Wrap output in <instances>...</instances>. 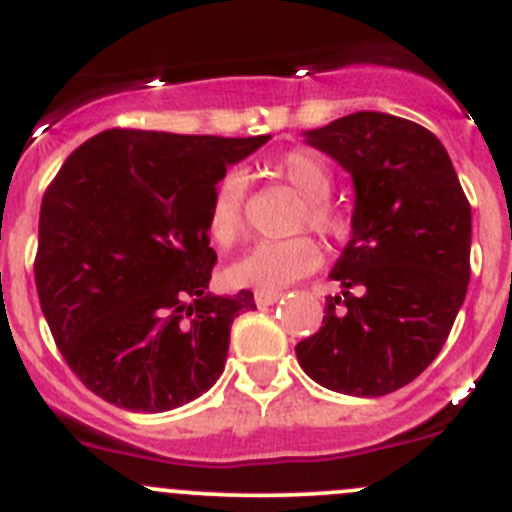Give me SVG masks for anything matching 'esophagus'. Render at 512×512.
Segmentation results:
<instances>
[{
  "label": "esophagus",
  "mask_w": 512,
  "mask_h": 512,
  "mask_svg": "<svg viewBox=\"0 0 512 512\" xmlns=\"http://www.w3.org/2000/svg\"><path fill=\"white\" fill-rule=\"evenodd\" d=\"M253 299H256V304L259 306H271L281 299V294L279 291H256V294H253Z\"/></svg>",
  "instance_id": "obj_1"
}]
</instances>
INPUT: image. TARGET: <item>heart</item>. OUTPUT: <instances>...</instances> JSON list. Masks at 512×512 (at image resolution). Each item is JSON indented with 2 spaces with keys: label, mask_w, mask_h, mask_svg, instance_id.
Listing matches in <instances>:
<instances>
[{
  "label": "heart",
  "mask_w": 512,
  "mask_h": 512,
  "mask_svg": "<svg viewBox=\"0 0 512 512\" xmlns=\"http://www.w3.org/2000/svg\"><path fill=\"white\" fill-rule=\"evenodd\" d=\"M269 170L276 180H281L301 198L296 231L309 228L324 241L344 238L349 221L342 208L329 201L334 175L324 158L311 150H289L276 158ZM243 203H246V178L231 170L213 186L206 211L208 236L216 246L231 248L243 236ZM319 261V246L311 238L296 236L289 241L259 243L243 259L228 266L226 276L233 286L243 289L281 291L309 276Z\"/></svg>",
  "instance_id": "1"
}]
</instances>
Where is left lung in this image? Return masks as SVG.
<instances>
[{
	"label": "left lung",
	"mask_w": 512,
	"mask_h": 512,
	"mask_svg": "<svg viewBox=\"0 0 512 512\" xmlns=\"http://www.w3.org/2000/svg\"><path fill=\"white\" fill-rule=\"evenodd\" d=\"M354 183L352 238L332 269L314 337L296 344L321 387L382 397L420 377L440 354L470 281L472 213L445 145L387 113L344 115L306 130Z\"/></svg>",
	"instance_id": "obj_1"
}]
</instances>
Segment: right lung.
Segmentation results:
<instances>
[{
	"label": "right lung",
	"instance_id": "add662e5",
	"mask_svg": "<svg viewBox=\"0 0 512 512\" xmlns=\"http://www.w3.org/2000/svg\"><path fill=\"white\" fill-rule=\"evenodd\" d=\"M256 138L105 130L82 143L40 208L34 281L57 349L90 392L168 412L216 384L251 291H208L211 191Z\"/></svg>",
	"mask_w": 512,
	"mask_h": 512
}]
</instances>
